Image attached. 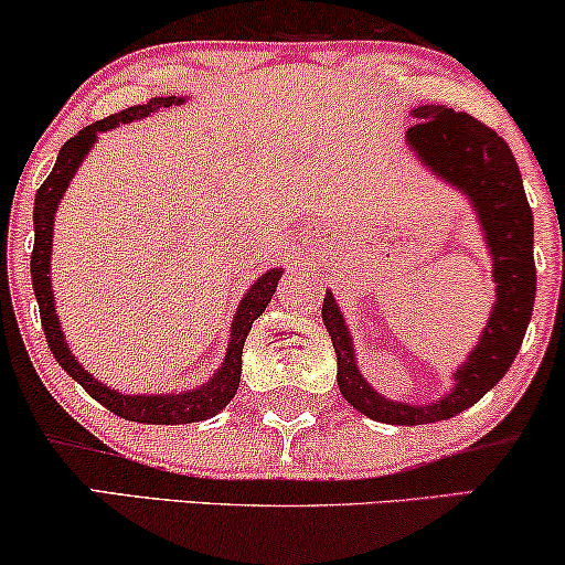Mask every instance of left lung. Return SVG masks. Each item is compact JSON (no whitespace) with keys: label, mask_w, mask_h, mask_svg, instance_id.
Returning <instances> with one entry per match:
<instances>
[{"label":"left lung","mask_w":565,"mask_h":565,"mask_svg":"<svg viewBox=\"0 0 565 565\" xmlns=\"http://www.w3.org/2000/svg\"><path fill=\"white\" fill-rule=\"evenodd\" d=\"M415 124L407 145L430 173L470 200L493 259L495 303L480 342L454 371V386L441 399L409 405L381 397L358 371L353 337L332 292L324 296L321 319L337 353V384L358 413L390 426H423L465 413L493 390L511 369L532 319L537 269H534V220L522 173L511 148L470 114L446 106L413 108Z\"/></svg>","instance_id":"obj_1"}]
</instances>
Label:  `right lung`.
Returning <instances> with one entry per match:
<instances>
[{"mask_svg":"<svg viewBox=\"0 0 565 565\" xmlns=\"http://www.w3.org/2000/svg\"><path fill=\"white\" fill-rule=\"evenodd\" d=\"M181 104H184V98H175V95L163 98V95H158V98L148 100V104L131 106L127 111H119L108 116V119H100L90 124V127L79 129L77 135L67 139L64 148L58 150V158L54 168H51L49 179L43 181L39 192H35L33 207L35 244L31 254V277L35 300H39L41 309L43 334H46L51 353H54L56 363L62 365V369L67 371L95 402H100V405L111 409L114 415L124 417V420L148 423V426H184V423H200L207 420L212 415H217L220 409L228 405L233 394L238 390L241 353H244L246 334L252 332L254 319L262 317V311H265L269 300H273L277 280H280L282 275V269L275 267L262 277H256V282L246 290V296L241 298L236 317H233L223 363H220L217 373H212L207 384H200L196 390H186L179 394H121L111 390V386H106L104 381L93 379V373H87L83 365L75 361V355H72L54 309V290H51V238H54V215L58 202H62L70 181L75 179L79 163H83L87 152H90L100 131L119 127V124L145 119V116L156 114L160 108H171Z\"/></svg>","mask_w":565,"mask_h":565,"instance_id":"add662e5","label":"right lung"}]
</instances>
